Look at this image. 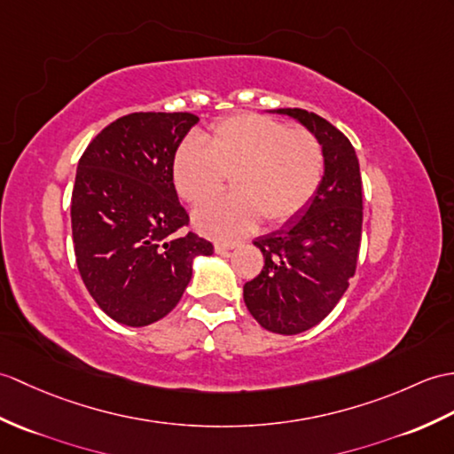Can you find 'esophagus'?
<instances>
[{"label":"esophagus","mask_w":454,"mask_h":454,"mask_svg":"<svg viewBox=\"0 0 454 454\" xmlns=\"http://www.w3.org/2000/svg\"><path fill=\"white\" fill-rule=\"evenodd\" d=\"M234 247H236L234 241H223V239L215 241V251H216V253H226V251L234 249Z\"/></svg>","instance_id":"34e87169"}]
</instances>
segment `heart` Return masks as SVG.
<instances>
[{
	"instance_id": "obj_1",
	"label": "heart",
	"mask_w": 454,
	"mask_h": 454,
	"mask_svg": "<svg viewBox=\"0 0 454 454\" xmlns=\"http://www.w3.org/2000/svg\"><path fill=\"white\" fill-rule=\"evenodd\" d=\"M325 151L309 129L261 114L220 120L207 146L184 143L174 154L172 182L187 205L201 207L234 184V195L197 210L207 234L238 238L265 220L280 226L308 207L323 182Z\"/></svg>"
}]
</instances>
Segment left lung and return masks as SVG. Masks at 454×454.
Masks as SVG:
<instances>
[{"label":"left lung","mask_w":454,"mask_h":454,"mask_svg":"<svg viewBox=\"0 0 454 454\" xmlns=\"http://www.w3.org/2000/svg\"><path fill=\"white\" fill-rule=\"evenodd\" d=\"M323 145L325 176L313 201L280 230L257 238L265 257L244 301L270 333L298 334L329 315L356 275L362 241V174L348 137L321 115L284 108Z\"/></svg>","instance_id":"8db88e82"}]
</instances>
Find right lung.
I'll list each match as a JSON object with an SVG mask.
<instances>
[{"mask_svg":"<svg viewBox=\"0 0 454 454\" xmlns=\"http://www.w3.org/2000/svg\"><path fill=\"white\" fill-rule=\"evenodd\" d=\"M199 121L189 112H135L84 149L71 195L79 275L114 321L145 326L166 317L192 280L195 255L213 244L189 226L172 182L179 143Z\"/></svg>","mask_w":454,"mask_h":454,"instance_id":"right-lung-1","label":"right lung"}]
</instances>
